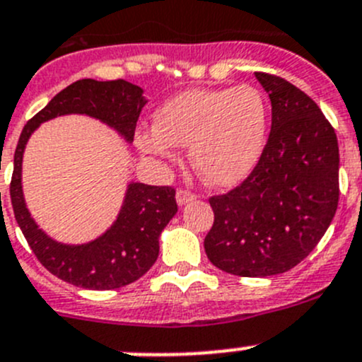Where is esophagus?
I'll return each instance as SVG.
<instances>
[{
    "mask_svg": "<svg viewBox=\"0 0 362 362\" xmlns=\"http://www.w3.org/2000/svg\"><path fill=\"white\" fill-rule=\"evenodd\" d=\"M196 198H198V196H196L194 192L185 191V189H178V191H177V203L180 204V206H184V204L194 202Z\"/></svg>",
    "mask_w": 362,
    "mask_h": 362,
    "instance_id": "obj_1",
    "label": "esophagus"
}]
</instances>
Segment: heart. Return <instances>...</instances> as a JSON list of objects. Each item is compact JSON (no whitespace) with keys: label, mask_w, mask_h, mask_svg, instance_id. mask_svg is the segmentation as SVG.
Here are the masks:
<instances>
[{"label":"heart","mask_w":362,"mask_h":362,"mask_svg":"<svg viewBox=\"0 0 362 362\" xmlns=\"http://www.w3.org/2000/svg\"><path fill=\"white\" fill-rule=\"evenodd\" d=\"M268 122V101L255 87L187 89L160 105L154 127L136 133V145L160 159H173L175 145L189 147L199 177L215 187H229L257 166Z\"/></svg>","instance_id":"obj_1"}]
</instances>
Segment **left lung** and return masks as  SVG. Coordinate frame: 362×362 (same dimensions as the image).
<instances>
[{
	"mask_svg": "<svg viewBox=\"0 0 362 362\" xmlns=\"http://www.w3.org/2000/svg\"><path fill=\"white\" fill-rule=\"evenodd\" d=\"M272 101V131L254 171L211 196L204 252L238 276L289 272L320 242L338 208L339 152L315 101L280 76L255 73Z\"/></svg>",
	"mask_w": 362,
	"mask_h": 362,
	"instance_id": "obj_1",
	"label": "left lung"
}]
</instances>
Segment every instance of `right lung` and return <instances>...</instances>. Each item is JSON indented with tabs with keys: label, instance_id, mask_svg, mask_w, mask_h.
Returning <instances> with one entry per match:
<instances>
[{
	"label": "right lung",
	"instance_id": "add662e5",
	"mask_svg": "<svg viewBox=\"0 0 362 362\" xmlns=\"http://www.w3.org/2000/svg\"><path fill=\"white\" fill-rule=\"evenodd\" d=\"M145 103L144 89L126 80L98 82L82 78L56 94L43 110L28 120L21 133L10 184L16 221L38 261L57 279L76 287L110 291L144 276L159 255L160 233L178 210L175 189L131 182L119 215L110 228L93 242L68 245L56 242L42 231L25 206L23 192L24 148L40 124L69 113L101 120L131 144Z\"/></svg>",
	"mask_w": 362,
	"mask_h": 362
}]
</instances>
